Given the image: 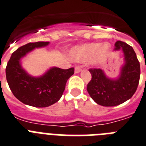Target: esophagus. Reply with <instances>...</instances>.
Returning <instances> with one entry per match:
<instances>
[{"label":"esophagus","instance_id":"esophagus-1","mask_svg":"<svg viewBox=\"0 0 146 146\" xmlns=\"http://www.w3.org/2000/svg\"><path fill=\"white\" fill-rule=\"evenodd\" d=\"M82 70V67H79V66H76L75 67V73H79Z\"/></svg>","mask_w":146,"mask_h":146}]
</instances>
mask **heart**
Segmentation results:
<instances>
[{
  "mask_svg": "<svg viewBox=\"0 0 146 146\" xmlns=\"http://www.w3.org/2000/svg\"><path fill=\"white\" fill-rule=\"evenodd\" d=\"M110 52V45L89 43L74 48L71 51L70 57L76 61H87L92 58L94 64L104 61Z\"/></svg>",
  "mask_w": 146,
  "mask_h": 146,
  "instance_id": "b5f03b06",
  "label": "heart"
}]
</instances>
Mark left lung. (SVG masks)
Returning <instances> with one entry per match:
<instances>
[{"instance_id": "1", "label": "left lung", "mask_w": 146, "mask_h": 146, "mask_svg": "<svg viewBox=\"0 0 146 146\" xmlns=\"http://www.w3.org/2000/svg\"><path fill=\"white\" fill-rule=\"evenodd\" d=\"M114 49H121L125 60L118 79H108L100 68L89 69L92 79L88 84L87 91L91 98L103 106H118L129 100L137 91L139 82L140 64L132 46L117 41Z\"/></svg>"}]
</instances>
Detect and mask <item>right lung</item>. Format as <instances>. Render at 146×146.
Segmentation results:
<instances>
[{"instance_id": "obj_1", "label": "right lung", "mask_w": 146, "mask_h": 146, "mask_svg": "<svg viewBox=\"0 0 146 146\" xmlns=\"http://www.w3.org/2000/svg\"><path fill=\"white\" fill-rule=\"evenodd\" d=\"M48 42H29L12 54L6 67V77L13 95L25 104L35 107H47L60 100L67 79L74 73V68L50 69L44 76L34 78L28 75L20 65V58L37 47Z\"/></svg>"}]
</instances>
